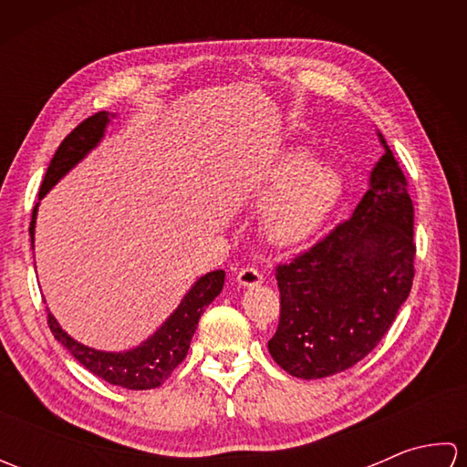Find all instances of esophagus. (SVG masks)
Returning <instances> with one entry per match:
<instances>
[{
    "label": "esophagus",
    "mask_w": 467,
    "mask_h": 467,
    "mask_svg": "<svg viewBox=\"0 0 467 467\" xmlns=\"http://www.w3.org/2000/svg\"><path fill=\"white\" fill-rule=\"evenodd\" d=\"M236 281H239V285L244 286V289H254V286H259L263 283V275L253 269V266H246V269H241L239 275H236Z\"/></svg>",
    "instance_id": "obj_1"
}]
</instances>
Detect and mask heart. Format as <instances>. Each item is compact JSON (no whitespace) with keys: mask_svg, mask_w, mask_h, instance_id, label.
I'll list each match as a JSON object with an SVG mask.
<instances>
[{"mask_svg":"<svg viewBox=\"0 0 467 467\" xmlns=\"http://www.w3.org/2000/svg\"><path fill=\"white\" fill-rule=\"evenodd\" d=\"M311 161L309 150H289L254 194L256 204L271 202L263 216V231L266 241L279 249L309 241L343 194V176L337 166Z\"/></svg>","mask_w":467,"mask_h":467,"instance_id":"heart-1","label":"heart"}]
</instances>
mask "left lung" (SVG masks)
<instances>
[{
  "instance_id": "obj_1",
  "label": "left lung",
  "mask_w": 467,
  "mask_h": 467,
  "mask_svg": "<svg viewBox=\"0 0 467 467\" xmlns=\"http://www.w3.org/2000/svg\"><path fill=\"white\" fill-rule=\"evenodd\" d=\"M383 156L349 221L279 265V329L273 359L299 379H321L369 355L398 317L413 283V202L383 134Z\"/></svg>"
}]
</instances>
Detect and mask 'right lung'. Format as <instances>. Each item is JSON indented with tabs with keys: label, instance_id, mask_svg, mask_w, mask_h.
<instances>
[{
	"label": "right lung",
	"instance_id": "obj_1",
	"mask_svg": "<svg viewBox=\"0 0 467 467\" xmlns=\"http://www.w3.org/2000/svg\"><path fill=\"white\" fill-rule=\"evenodd\" d=\"M118 114L98 112L84 120L76 130L66 136V140L59 144L52 162L47 166L42 188H39V202L42 198L52 191V188L62 181V178L80 164L84 158L90 154L94 148L102 142L108 124ZM39 202L34 206L32 224H29V236H32V249L36 241V218ZM224 271H213L202 275L188 293L181 305L171 313V317L158 327V329L144 339L140 345L132 347L126 351H102L94 349L74 339L62 325L57 323L56 317L47 309V325L52 329L56 341L64 345L78 363H82L88 371L96 377L108 381L110 385L124 387V389H154L162 385L171 373L188 353L192 335L198 327V319L204 309L211 305L223 291Z\"/></svg>",
	"mask_w": 467,
	"mask_h": 467
}]
</instances>
